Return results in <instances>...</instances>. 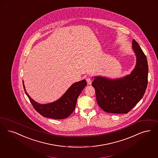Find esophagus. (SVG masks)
<instances>
[{
  "instance_id": "obj_1",
  "label": "esophagus",
  "mask_w": 158,
  "mask_h": 158,
  "mask_svg": "<svg viewBox=\"0 0 158 158\" xmlns=\"http://www.w3.org/2000/svg\"><path fill=\"white\" fill-rule=\"evenodd\" d=\"M86 82H87V83H88V85H91V83H92V80H91V79L90 78H89V77H87L86 78Z\"/></svg>"
}]
</instances>
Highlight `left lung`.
Returning <instances> with one entry per match:
<instances>
[{
  "instance_id": "obj_1",
  "label": "left lung",
  "mask_w": 158,
  "mask_h": 158,
  "mask_svg": "<svg viewBox=\"0 0 158 158\" xmlns=\"http://www.w3.org/2000/svg\"><path fill=\"white\" fill-rule=\"evenodd\" d=\"M132 49L136 57V63L129 75L116 79L94 77L95 79L92 85L95 89L97 103L108 113H128L145 94L148 76L147 59L134 39Z\"/></svg>"
}]
</instances>
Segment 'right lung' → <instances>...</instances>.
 I'll use <instances>...</instances> for the list:
<instances>
[{
  "instance_id": "add662e5",
  "label": "right lung",
  "mask_w": 158,
  "mask_h": 158,
  "mask_svg": "<svg viewBox=\"0 0 158 158\" xmlns=\"http://www.w3.org/2000/svg\"><path fill=\"white\" fill-rule=\"evenodd\" d=\"M23 85L26 94L39 114L45 118L62 119L68 118L73 112L76 107L77 99L82 90L87 85V83L86 80L74 83L61 98L56 101L47 104H40L32 99L26 91L23 81Z\"/></svg>"
}]
</instances>
